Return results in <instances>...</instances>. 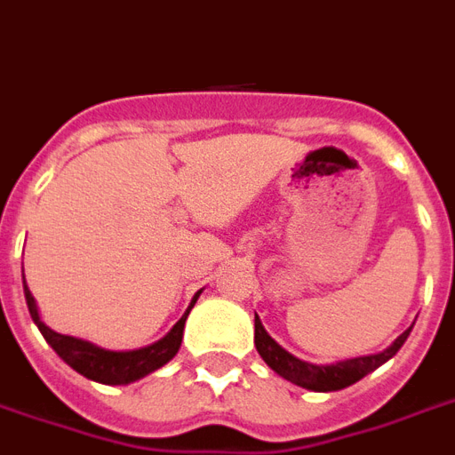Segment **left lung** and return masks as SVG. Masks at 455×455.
<instances>
[{
	"instance_id": "8db88e82",
	"label": "left lung",
	"mask_w": 455,
	"mask_h": 455,
	"mask_svg": "<svg viewBox=\"0 0 455 455\" xmlns=\"http://www.w3.org/2000/svg\"><path fill=\"white\" fill-rule=\"evenodd\" d=\"M407 331H402L397 339L393 341V346H387L381 353H374V355H362L353 357V360H341L336 364H311V362H304L294 357L291 353H287L280 343H275L268 336V331L264 330L259 315L254 313V346L259 350L261 360L268 364V367L280 374L283 379L291 381L294 386H301L306 390H315V393H331V390H343V387L353 386L360 379H364L367 374H371L374 369H379L383 362H387L390 357L397 353V350L404 346L407 341Z\"/></svg>"
}]
</instances>
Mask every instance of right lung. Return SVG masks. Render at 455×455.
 Returning <instances> with one entry per match:
<instances>
[{
    "label": "right lung",
    "instance_id": "right-lung-1",
    "mask_svg": "<svg viewBox=\"0 0 455 455\" xmlns=\"http://www.w3.org/2000/svg\"><path fill=\"white\" fill-rule=\"evenodd\" d=\"M23 290L29 315H32L35 324L44 334L48 346H51L62 360L68 362L74 371H79L81 376H86L91 381L105 383V386H128V383L138 381L142 376L151 374V371H156V369H161L164 364H168V362L177 355L180 346H182L187 315H189V311L194 308L198 297H201V291H196L187 313H184V315L177 320L175 327H172L164 339H158L156 343L144 346V348L138 350H105L91 341H84V339H76V336L58 334V331H53L51 327H46V324L42 323V317H39V311H36V301L35 297H32V291L25 285V275Z\"/></svg>",
    "mask_w": 455,
    "mask_h": 455
}]
</instances>
